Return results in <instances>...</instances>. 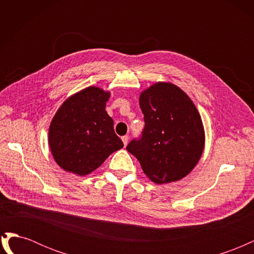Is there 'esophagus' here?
Wrapping results in <instances>:
<instances>
[{"mask_svg":"<svg viewBox=\"0 0 254 254\" xmlns=\"http://www.w3.org/2000/svg\"><path fill=\"white\" fill-rule=\"evenodd\" d=\"M122 141H123V143H124V146H126L128 144V136L127 135L122 136Z\"/></svg>","mask_w":254,"mask_h":254,"instance_id":"1","label":"esophagus"}]
</instances>
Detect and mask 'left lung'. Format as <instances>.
Returning a JSON list of instances; mask_svg holds the SVG:
<instances>
[{
    "label": "left lung",
    "instance_id": "obj_1",
    "mask_svg": "<svg viewBox=\"0 0 254 254\" xmlns=\"http://www.w3.org/2000/svg\"><path fill=\"white\" fill-rule=\"evenodd\" d=\"M145 127L126 149L155 183L181 180L197 165L204 148V129L196 106L176 84L159 81L140 94Z\"/></svg>",
    "mask_w": 254,
    "mask_h": 254
}]
</instances>
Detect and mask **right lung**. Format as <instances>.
Segmentation results:
<instances>
[{"mask_svg": "<svg viewBox=\"0 0 254 254\" xmlns=\"http://www.w3.org/2000/svg\"><path fill=\"white\" fill-rule=\"evenodd\" d=\"M110 92L88 87L66 98L51 122L49 145L64 171L86 176L124 147L105 110Z\"/></svg>", "mask_w": 254, "mask_h": 254, "instance_id": "1", "label": "right lung"}]
</instances>
